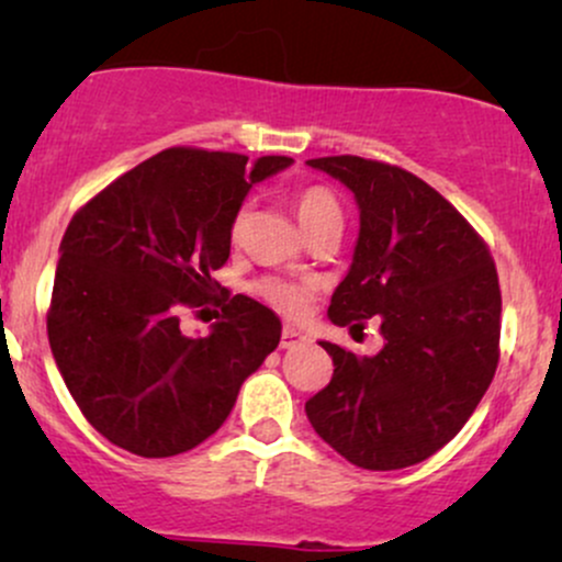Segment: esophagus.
Instances as JSON below:
<instances>
[{"instance_id": "obj_1", "label": "esophagus", "mask_w": 562, "mask_h": 562, "mask_svg": "<svg viewBox=\"0 0 562 562\" xmlns=\"http://www.w3.org/2000/svg\"><path fill=\"white\" fill-rule=\"evenodd\" d=\"M303 344H308V338L301 330H295V327H285V330H282V348H299Z\"/></svg>"}]
</instances>
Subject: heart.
<instances>
[{"mask_svg":"<svg viewBox=\"0 0 562 562\" xmlns=\"http://www.w3.org/2000/svg\"><path fill=\"white\" fill-rule=\"evenodd\" d=\"M293 209L308 237L319 235V232L344 229V209H340L338 195L327 184H306L301 190H295ZM245 227H248V209L243 205L229 222L232 240H240L245 235ZM256 293L267 303H272L277 312L288 314V317H301L314 301V285H308V282L280 280V277H263V280L256 282Z\"/></svg>","mask_w":562,"mask_h":562,"instance_id":"heart-1","label":"heart"}]
</instances>
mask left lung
<instances>
[{"label": "left lung", "instance_id": "8db88e82", "mask_svg": "<svg viewBox=\"0 0 562 562\" xmlns=\"http://www.w3.org/2000/svg\"><path fill=\"white\" fill-rule=\"evenodd\" d=\"M306 164L340 179L362 218L327 314L362 330L378 317L385 338L375 357L322 344L335 370L306 417L351 465H417L460 434L499 364L494 259L473 224L402 166L359 156Z\"/></svg>", "mask_w": 562, "mask_h": 562}]
</instances>
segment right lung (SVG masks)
<instances>
[{
	"label": "right lung",
	"instance_id": "obj_1",
	"mask_svg": "<svg viewBox=\"0 0 562 562\" xmlns=\"http://www.w3.org/2000/svg\"><path fill=\"white\" fill-rule=\"evenodd\" d=\"M293 164L169 147L102 187L60 243L47 335L81 415L139 457H173L214 436L243 380L280 344V317L214 280L229 222L261 179ZM216 289L223 295L211 300ZM223 308L209 339H187L181 312Z\"/></svg>",
	"mask_w": 562,
	"mask_h": 562
}]
</instances>
